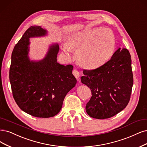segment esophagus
<instances>
[{
	"instance_id": "34e87169",
	"label": "esophagus",
	"mask_w": 147,
	"mask_h": 147,
	"mask_svg": "<svg viewBox=\"0 0 147 147\" xmlns=\"http://www.w3.org/2000/svg\"><path fill=\"white\" fill-rule=\"evenodd\" d=\"M72 74L73 75L75 76V77L78 78V80H79V78H80V72L78 71V70L77 69H74L73 71H72Z\"/></svg>"
}]
</instances>
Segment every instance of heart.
<instances>
[{
    "instance_id": "b5f03b06",
    "label": "heart",
    "mask_w": 147,
    "mask_h": 147,
    "mask_svg": "<svg viewBox=\"0 0 147 147\" xmlns=\"http://www.w3.org/2000/svg\"><path fill=\"white\" fill-rule=\"evenodd\" d=\"M115 47L113 33L107 28L87 29L70 38L64 52L69 59L72 50H78L77 59L83 66L98 67L113 56Z\"/></svg>"
}]
</instances>
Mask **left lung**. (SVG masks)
<instances>
[{
  "label": "left lung",
  "instance_id": "8db88e82",
  "mask_svg": "<svg viewBox=\"0 0 147 147\" xmlns=\"http://www.w3.org/2000/svg\"><path fill=\"white\" fill-rule=\"evenodd\" d=\"M82 82L90 89L92 97L86 106L91 117H112L128 104L133 84L131 55L126 49L119 48L101 66L83 70Z\"/></svg>",
  "mask_w": 147,
  "mask_h": 147
}]
</instances>
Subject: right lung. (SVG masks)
Wrapping results in <instances>:
<instances>
[{"label": "right lung", "instance_id": "add662e5", "mask_svg": "<svg viewBox=\"0 0 147 147\" xmlns=\"http://www.w3.org/2000/svg\"><path fill=\"white\" fill-rule=\"evenodd\" d=\"M47 33L40 26H31L15 45L11 54L9 78L15 102L26 113L48 118L57 115L65 95L77 83L73 65L57 63L59 45H53L42 60L30 61L29 38Z\"/></svg>", "mask_w": 147, "mask_h": 147}]
</instances>
